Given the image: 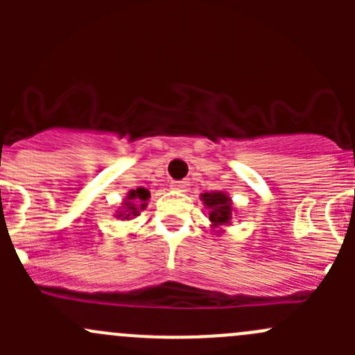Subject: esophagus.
Wrapping results in <instances>:
<instances>
[{
  "label": "esophagus",
  "mask_w": 355,
  "mask_h": 355,
  "mask_svg": "<svg viewBox=\"0 0 355 355\" xmlns=\"http://www.w3.org/2000/svg\"><path fill=\"white\" fill-rule=\"evenodd\" d=\"M171 189H175L177 192H187L189 191V182H171Z\"/></svg>",
  "instance_id": "esophagus-1"
}]
</instances>
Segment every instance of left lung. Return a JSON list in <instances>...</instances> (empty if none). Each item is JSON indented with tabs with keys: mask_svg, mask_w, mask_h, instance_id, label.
<instances>
[{
	"mask_svg": "<svg viewBox=\"0 0 355 355\" xmlns=\"http://www.w3.org/2000/svg\"><path fill=\"white\" fill-rule=\"evenodd\" d=\"M199 198L207 209L211 228L216 232V235H223V228L230 227L234 218L237 216V207H234V200L225 191L204 192Z\"/></svg>",
	"mask_w": 355,
	"mask_h": 355,
	"instance_id": "1",
	"label": "left lung"
}]
</instances>
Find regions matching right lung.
Masks as SVG:
<instances>
[{
	"label": "right lung",
	"mask_w": 355,
	"mask_h": 355,
	"mask_svg": "<svg viewBox=\"0 0 355 355\" xmlns=\"http://www.w3.org/2000/svg\"><path fill=\"white\" fill-rule=\"evenodd\" d=\"M149 198H151V192L148 189H130L127 192V196H125V199L121 200L120 206H118V209L114 211L113 216L121 221L134 220V218H137L141 214V211L146 209Z\"/></svg>",
	"instance_id": "add662e5"
}]
</instances>
